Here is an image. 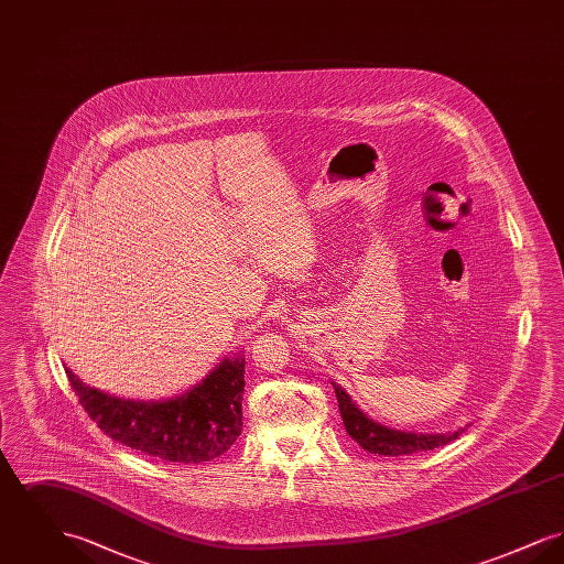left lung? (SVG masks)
Returning <instances> with one entry per match:
<instances>
[{
    "label": "left lung",
    "mask_w": 564,
    "mask_h": 564,
    "mask_svg": "<svg viewBox=\"0 0 564 564\" xmlns=\"http://www.w3.org/2000/svg\"><path fill=\"white\" fill-rule=\"evenodd\" d=\"M334 391H336L345 430L364 451L372 455L408 456L423 453V451H433L453 442L463 433V430L455 433H408V431L389 430L368 419L355 403L350 402L349 395L338 384H334Z\"/></svg>",
    "instance_id": "1"
}]
</instances>
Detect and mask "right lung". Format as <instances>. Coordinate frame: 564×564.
Returning <instances> with one entry per match:
<instances>
[{
  "mask_svg": "<svg viewBox=\"0 0 564 564\" xmlns=\"http://www.w3.org/2000/svg\"><path fill=\"white\" fill-rule=\"evenodd\" d=\"M82 408L108 437L171 463H205L230 451L242 430L245 359H224L188 393L166 402H129L90 389L65 370Z\"/></svg>",
  "mask_w": 564,
  "mask_h": 564,
  "instance_id": "obj_1",
  "label": "right lung"
}]
</instances>
